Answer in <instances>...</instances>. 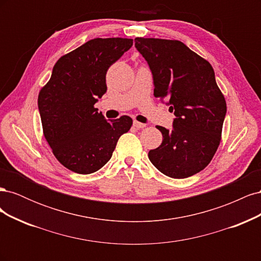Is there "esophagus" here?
Wrapping results in <instances>:
<instances>
[{"mask_svg":"<svg viewBox=\"0 0 261 261\" xmlns=\"http://www.w3.org/2000/svg\"><path fill=\"white\" fill-rule=\"evenodd\" d=\"M133 125H134V127H136V128H138V129L146 127V124H144V123H140V122H138V121H134Z\"/></svg>","mask_w":261,"mask_h":261,"instance_id":"1","label":"esophagus"}]
</instances>
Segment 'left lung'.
I'll return each instance as SVG.
<instances>
[{
  "instance_id": "left-lung-1",
  "label": "left lung",
  "mask_w": 261,
  "mask_h": 261,
  "mask_svg": "<svg viewBox=\"0 0 261 261\" xmlns=\"http://www.w3.org/2000/svg\"><path fill=\"white\" fill-rule=\"evenodd\" d=\"M135 46L153 76V94L167 100L175 118L173 129L162 126V144L150 150L154 167L172 178L203 170L221 141L226 102L210 63L178 40L136 38Z\"/></svg>"
}]
</instances>
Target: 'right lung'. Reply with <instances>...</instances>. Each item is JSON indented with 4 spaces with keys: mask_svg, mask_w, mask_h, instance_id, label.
<instances>
[{
    "mask_svg": "<svg viewBox=\"0 0 261 261\" xmlns=\"http://www.w3.org/2000/svg\"><path fill=\"white\" fill-rule=\"evenodd\" d=\"M133 39L96 38L61 57L39 92L45 140L61 164L90 174L111 159L117 140L132 127L123 115L107 121L94 103L107 92L109 67L130 49Z\"/></svg>",
    "mask_w": 261,
    "mask_h": 261,
    "instance_id": "1",
    "label": "right lung"
}]
</instances>
